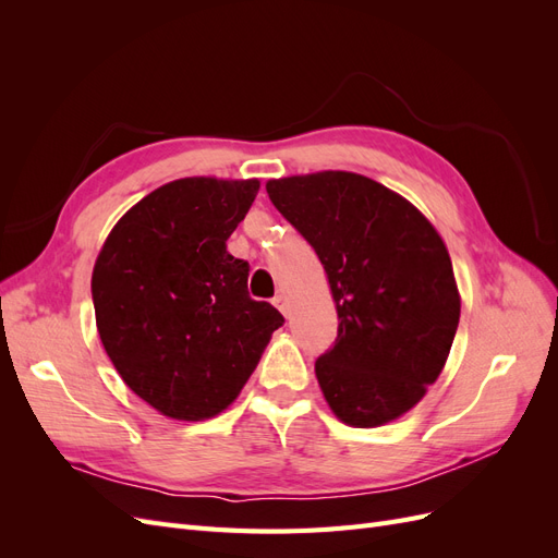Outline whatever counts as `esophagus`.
Masks as SVG:
<instances>
[{"instance_id": "34e87169", "label": "esophagus", "mask_w": 558, "mask_h": 558, "mask_svg": "<svg viewBox=\"0 0 558 558\" xmlns=\"http://www.w3.org/2000/svg\"><path fill=\"white\" fill-rule=\"evenodd\" d=\"M272 302H275V307H277V310H279V312H281L283 316H289V312H291V305H289V298H286L283 293H279V295H277V298H275Z\"/></svg>"}]
</instances>
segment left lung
Segmentation results:
<instances>
[{"mask_svg":"<svg viewBox=\"0 0 558 558\" xmlns=\"http://www.w3.org/2000/svg\"><path fill=\"white\" fill-rule=\"evenodd\" d=\"M265 189L328 275L340 318L335 347L316 361L328 408L353 428L408 414L440 377L461 316L440 232L363 174L326 170Z\"/></svg>","mask_w":558,"mask_h":558,"instance_id":"1","label":"left lung"}]
</instances>
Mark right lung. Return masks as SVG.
<instances>
[{
  "instance_id": "add662e5",
  "label": "right lung",
  "mask_w": 558,
  "mask_h": 558,
  "mask_svg": "<svg viewBox=\"0 0 558 558\" xmlns=\"http://www.w3.org/2000/svg\"><path fill=\"white\" fill-rule=\"evenodd\" d=\"M258 179L185 177L118 221L93 267L99 340L118 375L162 416L205 421L238 400L283 316L248 298L228 253Z\"/></svg>"
}]
</instances>
